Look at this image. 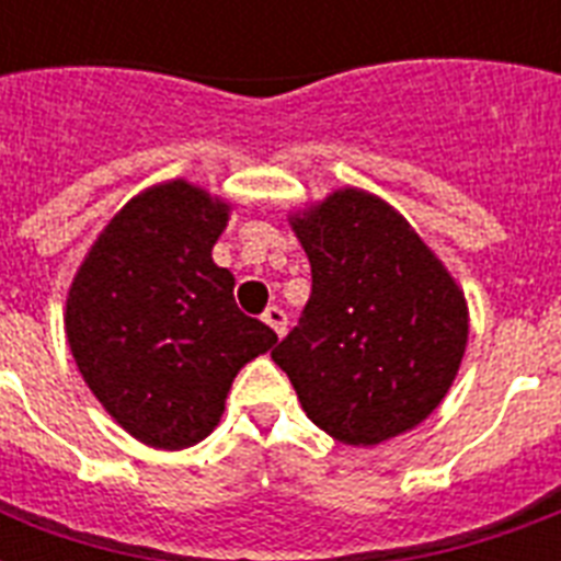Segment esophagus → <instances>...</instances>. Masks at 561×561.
I'll list each match as a JSON object with an SVG mask.
<instances>
[{"label":"esophagus","mask_w":561,"mask_h":561,"mask_svg":"<svg viewBox=\"0 0 561 561\" xmlns=\"http://www.w3.org/2000/svg\"><path fill=\"white\" fill-rule=\"evenodd\" d=\"M262 320L271 325L273 332L279 334V337L285 334V329H288V314H285V311H282V308H276V306L267 308V311L262 314Z\"/></svg>","instance_id":"esophagus-1"}]
</instances>
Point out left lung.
<instances>
[{
	"label": "left lung",
	"mask_w": 561,
	"mask_h": 561,
	"mask_svg": "<svg viewBox=\"0 0 561 561\" xmlns=\"http://www.w3.org/2000/svg\"><path fill=\"white\" fill-rule=\"evenodd\" d=\"M311 299L271 352L306 416L337 443L378 445L425 422L460 373L469 306L404 215L337 188L290 215Z\"/></svg>",
	"instance_id": "8db88e82"
}]
</instances>
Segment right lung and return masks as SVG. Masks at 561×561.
<instances>
[{
    "mask_svg": "<svg viewBox=\"0 0 561 561\" xmlns=\"http://www.w3.org/2000/svg\"><path fill=\"white\" fill-rule=\"evenodd\" d=\"M227 201L188 180L145 188L75 273L66 341L101 408L139 443L180 451L218 427L238 369L276 332L241 314L236 276L211 262Z\"/></svg>",
    "mask_w": 561,
    "mask_h": 561,
    "instance_id": "right-lung-1",
    "label": "right lung"
}]
</instances>
